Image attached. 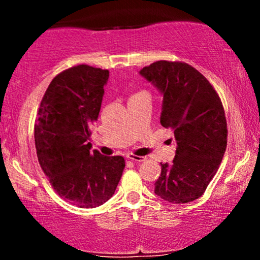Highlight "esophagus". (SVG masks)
<instances>
[{
	"label": "esophagus",
	"mask_w": 260,
	"mask_h": 260,
	"mask_svg": "<svg viewBox=\"0 0 260 260\" xmlns=\"http://www.w3.org/2000/svg\"><path fill=\"white\" fill-rule=\"evenodd\" d=\"M127 159L131 161H134V162H142V161H144L145 157L137 156V155H133V154H127Z\"/></svg>",
	"instance_id": "1"
}]
</instances>
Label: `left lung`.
<instances>
[{
  "instance_id": "8db88e82",
  "label": "left lung",
  "mask_w": 260,
  "mask_h": 260,
  "mask_svg": "<svg viewBox=\"0 0 260 260\" xmlns=\"http://www.w3.org/2000/svg\"><path fill=\"white\" fill-rule=\"evenodd\" d=\"M139 74L162 96L160 123L174 129L177 145L172 162H161L155 194L174 204L196 201L215 176L228 145L221 100L208 79L187 63L157 61Z\"/></svg>"
}]
</instances>
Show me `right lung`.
Segmentation results:
<instances>
[{
	"instance_id": "obj_1",
	"label": "right lung",
	"mask_w": 260,
	"mask_h": 260,
	"mask_svg": "<svg viewBox=\"0 0 260 260\" xmlns=\"http://www.w3.org/2000/svg\"><path fill=\"white\" fill-rule=\"evenodd\" d=\"M109 71L79 64L50 83L41 100L34 137L41 169L59 197L79 208H95L115 193L124 169L122 156L90 150Z\"/></svg>"
}]
</instances>
